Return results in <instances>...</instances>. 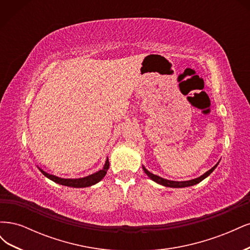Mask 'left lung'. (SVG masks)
<instances>
[{
  "instance_id": "1",
  "label": "left lung",
  "mask_w": 250,
  "mask_h": 250,
  "mask_svg": "<svg viewBox=\"0 0 250 250\" xmlns=\"http://www.w3.org/2000/svg\"><path fill=\"white\" fill-rule=\"evenodd\" d=\"M219 163H220V161H219L214 166L213 168L209 169L208 171H207L204 174H202L201 176H199L197 178L191 179V180H186V181H175V180L165 179V178H163L161 176L155 175V174H152L151 172H149L145 167H144V166H143V170H144V172L147 174L149 178H151L153 181H155V183L158 184V185H162V186L168 187V188H187V187H191V186H194V185H197V184L200 183V181H202L204 178H207L209 175V174L217 168V166L219 165Z\"/></svg>"
}]
</instances>
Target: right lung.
<instances>
[{"label": "right lung", "mask_w": 250, "mask_h": 250, "mask_svg": "<svg viewBox=\"0 0 250 250\" xmlns=\"http://www.w3.org/2000/svg\"><path fill=\"white\" fill-rule=\"evenodd\" d=\"M40 169V171L43 174L44 176L48 177L49 179H51L52 181H54L56 184L62 185L65 187H71V188H86V187H92L94 185H96L97 183H99L100 180H102V178L106 175L107 170L109 169V162L108 158L106 160L104 164V167L97 171L96 173L90 174L88 176L85 177H81V178H62L58 177L55 175H52L50 173H47L46 171H43L42 169H41L40 167H37Z\"/></svg>", "instance_id": "obj_1"}]
</instances>
